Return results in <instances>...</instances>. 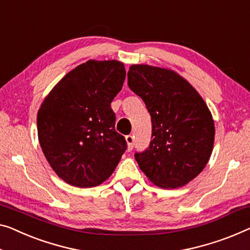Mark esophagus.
I'll use <instances>...</instances> for the list:
<instances>
[{"label": "esophagus", "instance_id": "1", "mask_svg": "<svg viewBox=\"0 0 250 250\" xmlns=\"http://www.w3.org/2000/svg\"><path fill=\"white\" fill-rule=\"evenodd\" d=\"M125 141H126V144H128V149L129 150H131V149L133 148V144H135V137H133L132 135L125 136Z\"/></svg>", "mask_w": 250, "mask_h": 250}]
</instances>
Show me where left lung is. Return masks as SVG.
Here are the masks:
<instances>
[{"label":"left lung","instance_id":"left-lung-1","mask_svg":"<svg viewBox=\"0 0 250 250\" xmlns=\"http://www.w3.org/2000/svg\"><path fill=\"white\" fill-rule=\"evenodd\" d=\"M128 86L143 99L151 117L149 147L135 158L149 181L181 188L202 172L214 143V122L196 89L170 69L132 65Z\"/></svg>","mask_w":250,"mask_h":250}]
</instances>
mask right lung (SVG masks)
Instances as JSON below:
<instances>
[{
    "mask_svg": "<svg viewBox=\"0 0 250 250\" xmlns=\"http://www.w3.org/2000/svg\"><path fill=\"white\" fill-rule=\"evenodd\" d=\"M125 69L118 61H88L59 81L37 115L43 155L62 180L93 188L112 175L126 149L115 131L111 102L121 91Z\"/></svg>",
    "mask_w": 250,
    "mask_h": 250,
    "instance_id": "right-lung-1",
    "label": "right lung"
}]
</instances>
